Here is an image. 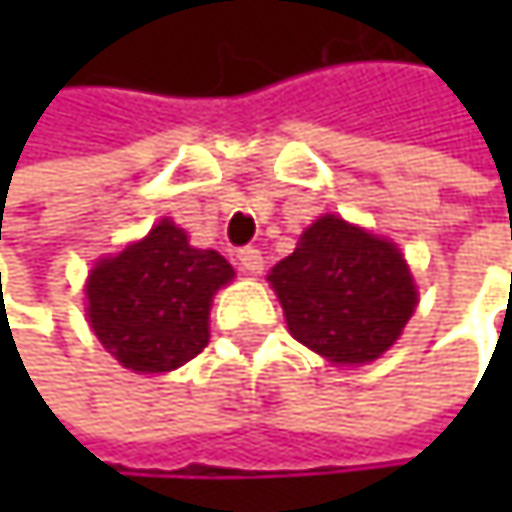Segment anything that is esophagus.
Returning a JSON list of instances; mask_svg holds the SVG:
<instances>
[{"label":"esophagus","instance_id":"obj_1","mask_svg":"<svg viewBox=\"0 0 512 512\" xmlns=\"http://www.w3.org/2000/svg\"><path fill=\"white\" fill-rule=\"evenodd\" d=\"M237 260H240V266H243L246 272H260V269H263V255H260V249H255V246L240 249V252H237Z\"/></svg>","mask_w":512,"mask_h":512}]
</instances>
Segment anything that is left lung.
Here are the masks:
<instances>
[{
  "instance_id": "8db88e82",
  "label": "left lung",
  "mask_w": 512,
  "mask_h": 512,
  "mask_svg": "<svg viewBox=\"0 0 512 512\" xmlns=\"http://www.w3.org/2000/svg\"><path fill=\"white\" fill-rule=\"evenodd\" d=\"M269 284L290 335L335 364L382 356L418 305L400 249L338 216L317 219L272 266Z\"/></svg>"
}]
</instances>
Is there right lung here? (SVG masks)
Masks as SVG:
<instances>
[{
    "label": "right lung",
    "instance_id": "obj_1",
    "mask_svg": "<svg viewBox=\"0 0 512 512\" xmlns=\"http://www.w3.org/2000/svg\"><path fill=\"white\" fill-rule=\"evenodd\" d=\"M231 278L225 257L192 249L186 234L162 219L142 243L91 269L88 323L124 367L165 373L207 347L213 293Z\"/></svg>",
    "mask_w": 512,
    "mask_h": 512
}]
</instances>
